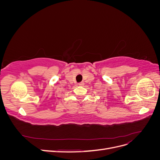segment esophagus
I'll list each match as a JSON object with an SVG mask.
<instances>
[{
  "instance_id": "esophagus-1",
  "label": "esophagus",
  "mask_w": 160,
  "mask_h": 160,
  "mask_svg": "<svg viewBox=\"0 0 160 160\" xmlns=\"http://www.w3.org/2000/svg\"><path fill=\"white\" fill-rule=\"evenodd\" d=\"M84 85H85L84 82H81V83H79V86H84Z\"/></svg>"
}]
</instances>
